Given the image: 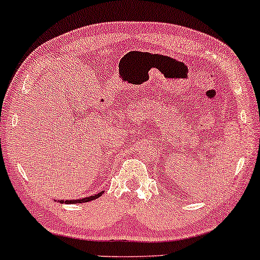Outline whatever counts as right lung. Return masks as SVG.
Instances as JSON below:
<instances>
[{
	"label": "right lung",
	"instance_id": "add662e5",
	"mask_svg": "<svg viewBox=\"0 0 260 260\" xmlns=\"http://www.w3.org/2000/svg\"><path fill=\"white\" fill-rule=\"evenodd\" d=\"M101 194H102V193H99V194H96L95 197L83 198V199H78V200H66V201L61 200V201H60V203H61V204H77V203L82 204V203H88V201H91V200H94V199H96V198L101 197Z\"/></svg>",
	"mask_w": 260,
	"mask_h": 260
}]
</instances>
